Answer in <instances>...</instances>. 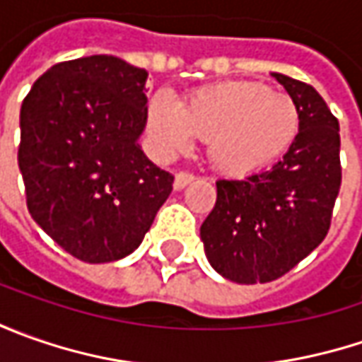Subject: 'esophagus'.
Segmentation results:
<instances>
[{"instance_id":"obj_1","label":"esophagus","mask_w":362,"mask_h":362,"mask_svg":"<svg viewBox=\"0 0 362 362\" xmlns=\"http://www.w3.org/2000/svg\"><path fill=\"white\" fill-rule=\"evenodd\" d=\"M195 177L189 173H177L175 175V181H173V189L175 191H181V189H185L193 181Z\"/></svg>"}]
</instances>
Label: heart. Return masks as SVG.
<instances>
[{
    "instance_id": "obj_1",
    "label": "heart",
    "mask_w": 362,
    "mask_h": 362,
    "mask_svg": "<svg viewBox=\"0 0 362 362\" xmlns=\"http://www.w3.org/2000/svg\"><path fill=\"white\" fill-rule=\"evenodd\" d=\"M146 132L160 157H173L193 136L207 141L219 173H259L284 157L300 132L296 103L259 82H223L189 94L179 106L165 92L151 98Z\"/></svg>"
}]
</instances>
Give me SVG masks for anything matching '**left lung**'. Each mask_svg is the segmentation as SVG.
Instances as JSON below:
<instances>
[{
    "label": "left lung",
    "mask_w": 362,
    "mask_h": 362,
    "mask_svg": "<svg viewBox=\"0 0 362 362\" xmlns=\"http://www.w3.org/2000/svg\"><path fill=\"white\" fill-rule=\"evenodd\" d=\"M300 112V132L282 159L245 179H219L202 226L211 268L238 284L272 282L327 238L341 189V134L310 84L272 72Z\"/></svg>",
    "instance_id": "1"
}]
</instances>
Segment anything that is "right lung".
<instances>
[{
    "mask_svg": "<svg viewBox=\"0 0 362 362\" xmlns=\"http://www.w3.org/2000/svg\"><path fill=\"white\" fill-rule=\"evenodd\" d=\"M146 70L115 56L60 62L44 72L20 112V165L28 209L82 262L132 254L173 191L148 160Z\"/></svg>",
    "mask_w": 362,
    "mask_h": 362,
    "instance_id": "add662e5",
    "label": "right lung"
}]
</instances>
